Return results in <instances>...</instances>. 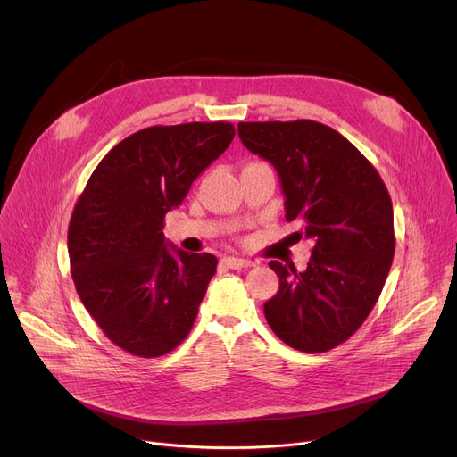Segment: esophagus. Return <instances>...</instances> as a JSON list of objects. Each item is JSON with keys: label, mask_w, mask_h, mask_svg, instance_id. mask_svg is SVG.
<instances>
[{"label": "esophagus", "mask_w": 457, "mask_h": 457, "mask_svg": "<svg viewBox=\"0 0 457 457\" xmlns=\"http://www.w3.org/2000/svg\"><path fill=\"white\" fill-rule=\"evenodd\" d=\"M222 262H224V265H226L228 269H233V270L248 269V267H252V265H253L252 261H248V259H241V257H224V259H222Z\"/></svg>", "instance_id": "esophagus-1"}]
</instances>
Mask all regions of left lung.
Masks as SVG:
<instances>
[{"mask_svg": "<svg viewBox=\"0 0 457 457\" xmlns=\"http://www.w3.org/2000/svg\"><path fill=\"white\" fill-rule=\"evenodd\" d=\"M245 146L279 174L287 222L313 241L307 269L270 261L279 291L265 303L278 337L322 353L361 328L395 255L389 190L372 162L341 133L315 120L238 122Z\"/></svg>", "mask_w": 457, "mask_h": 457, "instance_id": "left-lung-1", "label": "left lung"}]
</instances>
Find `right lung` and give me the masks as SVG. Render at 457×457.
<instances>
[{"instance_id":"right-lung-1","label":"right lung","mask_w":457,"mask_h":457,"mask_svg":"<svg viewBox=\"0 0 457 457\" xmlns=\"http://www.w3.org/2000/svg\"><path fill=\"white\" fill-rule=\"evenodd\" d=\"M235 137L229 122L140 129L100 161L68 226L70 272L85 309L118 348L159 357L196 320L219 259L166 248L164 216Z\"/></svg>"}]
</instances>
